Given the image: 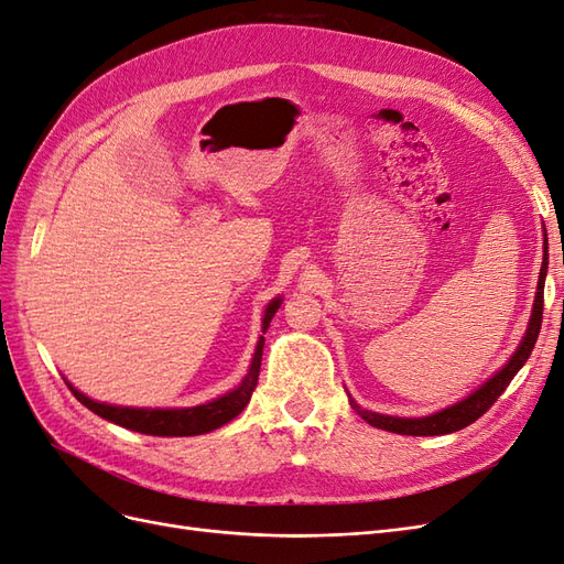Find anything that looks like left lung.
Listing matches in <instances>:
<instances>
[{"label": "left lung", "mask_w": 564, "mask_h": 564, "mask_svg": "<svg viewBox=\"0 0 564 564\" xmlns=\"http://www.w3.org/2000/svg\"><path fill=\"white\" fill-rule=\"evenodd\" d=\"M549 249V247H545ZM545 268H549V253H545L541 272H539V286H536V301H534V311H532V319H529L527 334L522 338L520 348L510 357L508 365L494 373V377L482 386L477 388L470 398L460 400L454 406L442 409L437 414L423 416V419H400V416H383L377 412H367V409L357 406L355 400H350L352 409L360 414L369 425L373 429H381L388 433H400V435H447L454 431L466 429V425L475 423L480 419L487 409L501 398V392L508 388V383L513 381L516 373L522 369V365L529 360V355L534 350V344L541 332V319H543V284H545Z\"/></svg>", "instance_id": "obj_1"}]
</instances>
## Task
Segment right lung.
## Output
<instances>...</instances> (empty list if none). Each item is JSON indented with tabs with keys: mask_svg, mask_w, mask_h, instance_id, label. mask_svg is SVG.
Listing matches in <instances>:
<instances>
[{
	"mask_svg": "<svg viewBox=\"0 0 564 564\" xmlns=\"http://www.w3.org/2000/svg\"><path fill=\"white\" fill-rule=\"evenodd\" d=\"M280 308V299L272 301L265 308V317H263V334L268 329V324L272 319V315L278 313ZM263 336L256 346L253 360L249 367V373L245 377V381L237 386L228 395L218 398L209 404H199V406H187V409H131V406H112V404H100L89 400L87 395H82L79 390H73V395L91 409L94 414H98L100 419H108L122 429L135 431V433H145V435H160V437H185V435H202L220 429V425L232 421L242 409L249 404L251 392L259 383V371H261V357H263Z\"/></svg>",
	"mask_w": 564,
	"mask_h": 564,
	"instance_id": "right-lung-1",
	"label": "right lung"
}]
</instances>
